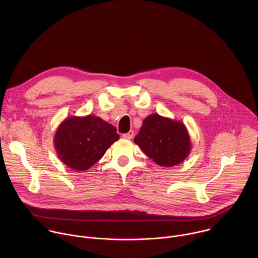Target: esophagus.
Here are the masks:
<instances>
[{"instance_id": "obj_1", "label": "esophagus", "mask_w": 258, "mask_h": 258, "mask_svg": "<svg viewBox=\"0 0 258 258\" xmlns=\"http://www.w3.org/2000/svg\"><path fill=\"white\" fill-rule=\"evenodd\" d=\"M134 135H135L134 131H130L128 133L123 134V135H122V138H123V139H126V140H131V139H133Z\"/></svg>"}]
</instances>
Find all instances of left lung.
<instances>
[{
    "instance_id": "1",
    "label": "left lung",
    "mask_w": 258,
    "mask_h": 258,
    "mask_svg": "<svg viewBox=\"0 0 258 258\" xmlns=\"http://www.w3.org/2000/svg\"><path fill=\"white\" fill-rule=\"evenodd\" d=\"M134 142L147 156L163 167L181 163L192 148L190 135L183 122L157 113L144 119Z\"/></svg>"
}]
</instances>
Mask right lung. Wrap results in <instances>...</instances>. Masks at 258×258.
<instances>
[{
  "instance_id": "1",
  "label": "right lung",
  "mask_w": 258,
  "mask_h": 258,
  "mask_svg": "<svg viewBox=\"0 0 258 258\" xmlns=\"http://www.w3.org/2000/svg\"><path fill=\"white\" fill-rule=\"evenodd\" d=\"M116 128L95 115L68 116L57 127L54 146L59 159L68 167L85 171L100 160L118 141Z\"/></svg>"
}]
</instances>
